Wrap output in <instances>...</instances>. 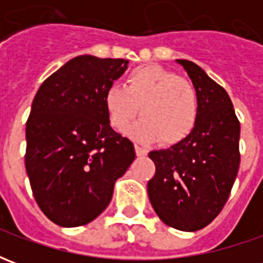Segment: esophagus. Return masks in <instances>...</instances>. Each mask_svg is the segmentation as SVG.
<instances>
[{
    "instance_id": "34e87169",
    "label": "esophagus",
    "mask_w": 263,
    "mask_h": 263,
    "mask_svg": "<svg viewBox=\"0 0 263 263\" xmlns=\"http://www.w3.org/2000/svg\"><path fill=\"white\" fill-rule=\"evenodd\" d=\"M135 154H137V156H139V158H143V156L148 155V151L145 148H142V146H139V145H135Z\"/></svg>"
}]
</instances>
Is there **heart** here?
<instances>
[{
  "mask_svg": "<svg viewBox=\"0 0 263 263\" xmlns=\"http://www.w3.org/2000/svg\"><path fill=\"white\" fill-rule=\"evenodd\" d=\"M111 126L122 132L138 114L142 118L128 129L141 142L160 141L165 146L183 142L198 118V96L184 77L158 65L139 66L125 79V88L112 84L104 92Z\"/></svg>",
  "mask_w": 263,
  "mask_h": 263,
  "instance_id": "b5f03b06",
  "label": "heart"
}]
</instances>
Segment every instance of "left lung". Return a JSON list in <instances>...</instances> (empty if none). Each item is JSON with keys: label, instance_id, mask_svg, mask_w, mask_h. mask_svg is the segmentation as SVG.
<instances>
[{"label": "left lung", "instance_id": "obj_1", "mask_svg": "<svg viewBox=\"0 0 263 263\" xmlns=\"http://www.w3.org/2000/svg\"><path fill=\"white\" fill-rule=\"evenodd\" d=\"M198 96L193 132L169 149L154 151L148 182L155 213L166 226L197 231L220 214L239 169V121L227 91L190 60H177Z\"/></svg>", "mask_w": 263, "mask_h": 263}]
</instances>
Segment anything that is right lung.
Wrapping results in <instances>:
<instances>
[{"label":"right lung","instance_id":"obj_1","mask_svg":"<svg viewBox=\"0 0 263 263\" xmlns=\"http://www.w3.org/2000/svg\"><path fill=\"white\" fill-rule=\"evenodd\" d=\"M90 54L69 60L39 87L26 121L25 167L39 209L60 227L91 222L135 159L109 125L104 92L128 66Z\"/></svg>","mask_w":263,"mask_h":263}]
</instances>
